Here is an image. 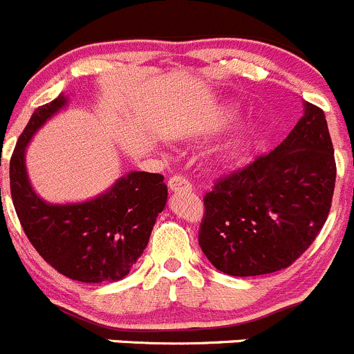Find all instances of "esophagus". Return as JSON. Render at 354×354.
<instances>
[{"mask_svg":"<svg viewBox=\"0 0 354 354\" xmlns=\"http://www.w3.org/2000/svg\"><path fill=\"white\" fill-rule=\"evenodd\" d=\"M169 187L172 192H189L192 191V184L182 176H174L169 178Z\"/></svg>","mask_w":354,"mask_h":354,"instance_id":"1","label":"esophagus"}]
</instances>
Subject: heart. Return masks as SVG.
<instances>
[{
    "instance_id": "obj_1",
    "label": "heart",
    "mask_w": 354,
    "mask_h": 354,
    "mask_svg": "<svg viewBox=\"0 0 354 354\" xmlns=\"http://www.w3.org/2000/svg\"><path fill=\"white\" fill-rule=\"evenodd\" d=\"M232 115H233V112L230 111V109H227V111H223V112H220L218 115H214V118L207 122L206 133H213V131H218L220 127H223L225 124L230 121ZM247 141H249V134H240V136H236L235 140L230 143V147H228V153L232 155V153L239 151L240 148L245 147Z\"/></svg>"
}]
</instances>
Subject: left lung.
<instances>
[{
  "label": "left lung",
  "instance_id": "obj_1",
  "mask_svg": "<svg viewBox=\"0 0 354 354\" xmlns=\"http://www.w3.org/2000/svg\"><path fill=\"white\" fill-rule=\"evenodd\" d=\"M336 160L326 115L305 104L285 140L204 194L199 247L230 276L286 269L310 247L329 216Z\"/></svg>",
  "mask_w": 354,
  "mask_h": 354
}]
</instances>
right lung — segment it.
Masks as SVG:
<instances>
[{"instance_id": "add662e5", "label": "right lung", "mask_w": 354, "mask_h": 354, "mask_svg": "<svg viewBox=\"0 0 354 354\" xmlns=\"http://www.w3.org/2000/svg\"><path fill=\"white\" fill-rule=\"evenodd\" d=\"M66 98L35 109L10 158V191L25 235L57 272L82 283L119 281L147 249L167 203L162 174L131 172L105 194L82 204L54 206L28 184L25 147Z\"/></svg>"}]
</instances>
